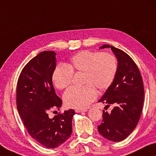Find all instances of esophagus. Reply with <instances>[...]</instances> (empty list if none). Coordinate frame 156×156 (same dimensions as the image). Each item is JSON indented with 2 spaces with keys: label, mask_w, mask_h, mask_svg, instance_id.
Segmentation results:
<instances>
[{
  "label": "esophagus",
  "mask_w": 156,
  "mask_h": 156,
  "mask_svg": "<svg viewBox=\"0 0 156 156\" xmlns=\"http://www.w3.org/2000/svg\"><path fill=\"white\" fill-rule=\"evenodd\" d=\"M88 110L86 109H76L75 112L76 113H80V112H87Z\"/></svg>",
  "instance_id": "obj_1"
}]
</instances>
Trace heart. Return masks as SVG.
Here are the masks:
<instances>
[{"label":"heart","mask_w":156,"mask_h":156,"mask_svg":"<svg viewBox=\"0 0 156 156\" xmlns=\"http://www.w3.org/2000/svg\"><path fill=\"white\" fill-rule=\"evenodd\" d=\"M118 62L112 54L84 50L71 57L67 66L59 64L52 74L55 87L62 90L70 84L73 73H83L82 87H71L65 92L63 100L68 107L83 109L96 98L97 91L108 88L114 82Z\"/></svg>","instance_id":"b5f03b06"}]
</instances>
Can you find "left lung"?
<instances>
[{"label": "left lung", "instance_id": "8db88e82", "mask_svg": "<svg viewBox=\"0 0 156 156\" xmlns=\"http://www.w3.org/2000/svg\"><path fill=\"white\" fill-rule=\"evenodd\" d=\"M100 48H111L118 61V70L114 82L98 101L114 107L109 114L103 110L98 130L108 140L120 142L130 135L140 121L144 96L143 80L135 61L126 52L109 44Z\"/></svg>", "mask_w": 156, "mask_h": 156}]
</instances>
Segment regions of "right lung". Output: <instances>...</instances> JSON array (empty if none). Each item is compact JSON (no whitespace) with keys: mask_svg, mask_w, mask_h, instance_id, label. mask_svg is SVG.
Segmentation results:
<instances>
[{"mask_svg":"<svg viewBox=\"0 0 156 156\" xmlns=\"http://www.w3.org/2000/svg\"><path fill=\"white\" fill-rule=\"evenodd\" d=\"M56 53L42 51L26 65L16 86V107L29 135L47 148H56L70 137L73 109L49 118L48 112L61 107L55 92L52 74L56 68Z\"/></svg>","mask_w":156,"mask_h":156,"instance_id":"add662e5","label":"right lung"}]
</instances>
